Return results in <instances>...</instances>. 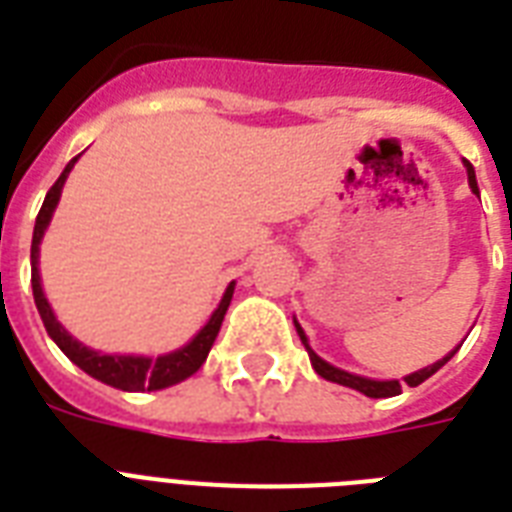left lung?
Returning a JSON list of instances; mask_svg holds the SVG:
<instances>
[{"mask_svg":"<svg viewBox=\"0 0 512 512\" xmlns=\"http://www.w3.org/2000/svg\"><path fill=\"white\" fill-rule=\"evenodd\" d=\"M465 170H468L470 191H473L478 196L476 170H473V164L465 162ZM295 329H297V335H300V340H303L305 350H308V356H311L313 369H316V374H321L324 380L337 382V385H345V388H353V390H358V393H364V396H369V398H390V396H398V393H401V382H398V380H369V377H358V374H350V372H345V369H337V366L327 364L324 358L313 353L311 345H308V337H305L303 327L297 324V319H295ZM457 348H460V345H457ZM457 348H454V350H457ZM454 350H452V353H449V356L441 358V361H436V364L425 366V369H420V372L406 374V377H404L406 385H409V388H417L420 382L428 380L430 374H436L438 369H441V366H444L446 361H449V358L454 356Z\"/></svg>","mask_w":512,"mask_h":512,"instance_id":"obj_1","label":"left lung"}]
</instances>
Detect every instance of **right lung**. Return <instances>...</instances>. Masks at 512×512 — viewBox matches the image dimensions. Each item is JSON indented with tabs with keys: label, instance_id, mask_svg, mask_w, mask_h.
I'll return each instance as SVG.
<instances>
[{
	"label": "right lung",
	"instance_id": "obj_1",
	"mask_svg": "<svg viewBox=\"0 0 512 512\" xmlns=\"http://www.w3.org/2000/svg\"><path fill=\"white\" fill-rule=\"evenodd\" d=\"M76 159H79V156H74V159L66 164V170L60 172L55 185H52L50 191H47V196H44V204L42 209H39V215H36L34 239H31V287H34L36 311L42 316L44 329H47V335L55 340V345H58L82 372H87L90 377H95V380L106 382L111 388L130 390V393L170 388L175 382H183L185 377H191L193 372H199V366L207 361L209 348H212V342H215L217 332H220V324H223L225 319V311H228V305H231L236 281L228 284L223 300H220V305L215 308V313L209 316L207 324L201 327L199 335L193 337V340L188 342V345H183L180 350H172V353H164V356H108V353H98V350L87 348V345H82L79 340H74V337L63 329V324L55 319V313H52L50 303H47V297H44L42 292V279H39V244H42V236L44 231H47V225H50L52 212L58 207L63 183H66L68 172L74 170Z\"/></svg>",
	"mask_w": 512,
	"mask_h": 512
}]
</instances>
